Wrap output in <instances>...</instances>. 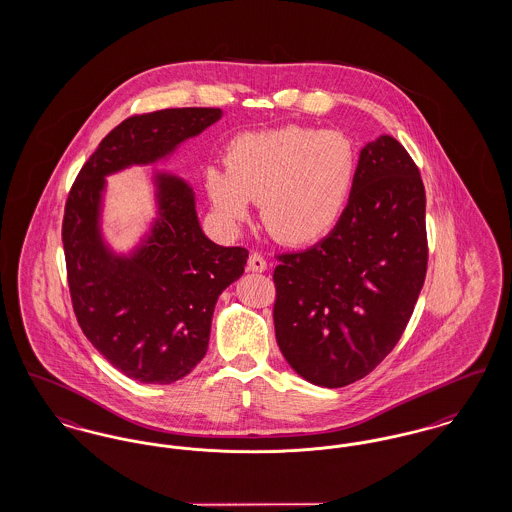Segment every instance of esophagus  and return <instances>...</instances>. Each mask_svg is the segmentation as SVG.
I'll return each instance as SVG.
<instances>
[{
  "instance_id": "esophagus-1",
  "label": "esophagus",
  "mask_w": 512,
  "mask_h": 512,
  "mask_svg": "<svg viewBox=\"0 0 512 512\" xmlns=\"http://www.w3.org/2000/svg\"><path fill=\"white\" fill-rule=\"evenodd\" d=\"M248 269H250V271H256V273H262V271L268 269V262H266V258H264L262 254L252 252V254L248 256Z\"/></svg>"
}]
</instances>
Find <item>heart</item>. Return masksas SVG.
<instances>
[{
	"instance_id": "heart-1",
	"label": "heart",
	"mask_w": 512,
	"mask_h": 512,
	"mask_svg": "<svg viewBox=\"0 0 512 512\" xmlns=\"http://www.w3.org/2000/svg\"><path fill=\"white\" fill-rule=\"evenodd\" d=\"M356 175V152L341 131L289 125L237 136L227 167L212 165L204 187L225 225L237 227L260 200L269 233L302 246L325 237L343 216Z\"/></svg>"
}]
</instances>
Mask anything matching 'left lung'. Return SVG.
I'll list each match as a JSON object with an SVG mask.
<instances>
[{"label":"left lung","instance_id":"left-lung-1","mask_svg":"<svg viewBox=\"0 0 512 512\" xmlns=\"http://www.w3.org/2000/svg\"><path fill=\"white\" fill-rule=\"evenodd\" d=\"M275 258V337L291 368L329 389L368 376L399 343L428 269L426 190L403 144H366L335 229Z\"/></svg>","mask_w":512,"mask_h":512}]
</instances>
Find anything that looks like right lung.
<instances>
[{
	"label": "right lung",
	"instance_id": "obj_1",
	"mask_svg": "<svg viewBox=\"0 0 512 512\" xmlns=\"http://www.w3.org/2000/svg\"><path fill=\"white\" fill-rule=\"evenodd\" d=\"M221 117L216 108L131 115L98 144L69 190L61 239L82 333L113 368L167 385L204 358L217 296L243 275L248 250L219 246L200 229L189 185L160 175V221L135 256H111L100 239L104 177L152 163Z\"/></svg>",
	"mask_w": 512,
	"mask_h": 512
}]
</instances>
